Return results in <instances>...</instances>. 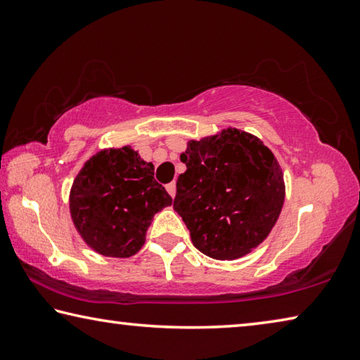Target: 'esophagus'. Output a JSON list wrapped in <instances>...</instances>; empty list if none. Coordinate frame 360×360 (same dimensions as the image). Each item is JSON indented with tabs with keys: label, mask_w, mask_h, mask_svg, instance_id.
Segmentation results:
<instances>
[{
	"label": "esophagus",
	"mask_w": 360,
	"mask_h": 360,
	"mask_svg": "<svg viewBox=\"0 0 360 360\" xmlns=\"http://www.w3.org/2000/svg\"><path fill=\"white\" fill-rule=\"evenodd\" d=\"M167 192L174 198V195H176V182H169V184L167 186Z\"/></svg>",
	"instance_id": "34e87169"
}]
</instances>
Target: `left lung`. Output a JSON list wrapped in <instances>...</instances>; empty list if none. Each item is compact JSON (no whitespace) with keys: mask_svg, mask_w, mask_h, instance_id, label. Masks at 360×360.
Returning <instances> with one entry per match:
<instances>
[{"mask_svg":"<svg viewBox=\"0 0 360 360\" xmlns=\"http://www.w3.org/2000/svg\"><path fill=\"white\" fill-rule=\"evenodd\" d=\"M173 208L193 246L216 260L254 251L281 214L285 184L279 162L262 139L233 127L191 139L181 154Z\"/></svg>","mask_w":360,"mask_h":360,"instance_id":"obj_1","label":"left lung"}]
</instances>
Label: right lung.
<instances>
[{"label": "right lung", "instance_id": "1", "mask_svg": "<svg viewBox=\"0 0 360 360\" xmlns=\"http://www.w3.org/2000/svg\"><path fill=\"white\" fill-rule=\"evenodd\" d=\"M172 202L154 179L152 162L122 146L100 149L79 169L70 191V214L92 251L125 259L144 246L152 219Z\"/></svg>", "mask_w": 360, "mask_h": 360}]
</instances>
